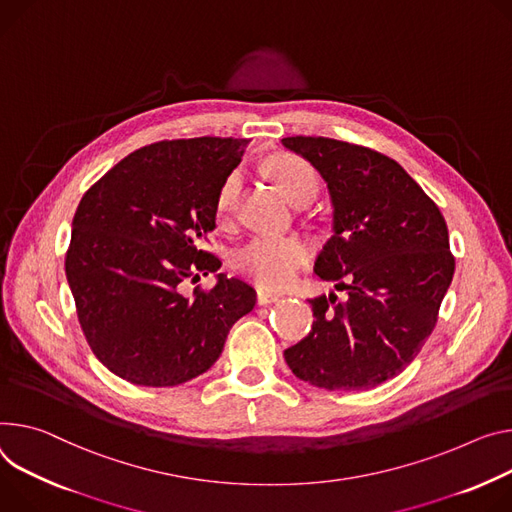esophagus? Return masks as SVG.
Listing matches in <instances>:
<instances>
[{
    "instance_id": "1",
    "label": "esophagus",
    "mask_w": 512,
    "mask_h": 512,
    "mask_svg": "<svg viewBox=\"0 0 512 512\" xmlns=\"http://www.w3.org/2000/svg\"><path fill=\"white\" fill-rule=\"evenodd\" d=\"M280 298H282L280 292H273V290H269L265 286L257 288V302L259 304H271V302H277Z\"/></svg>"
}]
</instances>
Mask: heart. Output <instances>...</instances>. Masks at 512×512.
Listing matches in <instances>:
<instances>
[{
  "instance_id": "b5f03b06",
  "label": "heart",
  "mask_w": 512,
  "mask_h": 512,
  "mask_svg": "<svg viewBox=\"0 0 512 512\" xmlns=\"http://www.w3.org/2000/svg\"><path fill=\"white\" fill-rule=\"evenodd\" d=\"M269 173L277 188L292 202L312 200L318 188L316 171L308 161L296 155H282L271 161ZM241 190V173L232 171L220 183L214 214L220 224H226L235 208L237 194ZM308 259V247L298 237L284 235H257L237 255L241 271L251 275L263 286H284L298 273Z\"/></svg>"
}]
</instances>
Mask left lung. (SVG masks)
Here are the masks:
<instances>
[{"label":"left lung","instance_id":"obj_1","mask_svg":"<svg viewBox=\"0 0 512 512\" xmlns=\"http://www.w3.org/2000/svg\"><path fill=\"white\" fill-rule=\"evenodd\" d=\"M327 181L333 237L314 271L345 292L308 300L312 331L284 351L294 376L324 390H369L423 349L453 280L437 204L394 159L324 136H288Z\"/></svg>","mask_w":512,"mask_h":512}]
</instances>
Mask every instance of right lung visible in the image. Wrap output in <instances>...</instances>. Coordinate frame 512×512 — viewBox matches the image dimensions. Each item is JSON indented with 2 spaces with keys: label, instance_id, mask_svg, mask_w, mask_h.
<instances>
[{
  "label": "right lung",
  "instance_id": "obj_1",
  "mask_svg": "<svg viewBox=\"0 0 512 512\" xmlns=\"http://www.w3.org/2000/svg\"><path fill=\"white\" fill-rule=\"evenodd\" d=\"M247 138H179L138 149L81 198L65 259L77 318L94 355L118 378L151 388L188 382L220 357L255 290L217 273L192 297L182 282L220 269L202 249L214 202Z\"/></svg>",
  "mask_w": 512,
  "mask_h": 512
}]
</instances>
